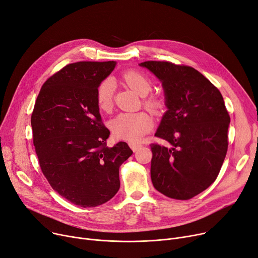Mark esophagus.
<instances>
[{"instance_id": "obj_1", "label": "esophagus", "mask_w": 258, "mask_h": 258, "mask_svg": "<svg viewBox=\"0 0 258 258\" xmlns=\"http://www.w3.org/2000/svg\"><path fill=\"white\" fill-rule=\"evenodd\" d=\"M129 146L133 150V152H135V151H138L142 147L141 144H135V143H129Z\"/></svg>"}]
</instances>
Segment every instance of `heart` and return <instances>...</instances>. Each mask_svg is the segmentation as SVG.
Instances as JSON below:
<instances>
[{"label":"heart","instance_id":"1","mask_svg":"<svg viewBox=\"0 0 258 258\" xmlns=\"http://www.w3.org/2000/svg\"><path fill=\"white\" fill-rule=\"evenodd\" d=\"M122 79L133 92L140 96H147L152 89V82L148 76L142 72L135 70L126 71L122 75ZM114 87V82L110 78L103 80L99 84L96 101L100 110L106 112L111 109ZM144 105L152 112L159 113L163 109L164 103L159 97L151 95L144 99ZM109 128L115 138L136 143L140 142L144 135L153 128V119L145 111L123 112L110 120Z\"/></svg>","mask_w":258,"mask_h":258}]
</instances>
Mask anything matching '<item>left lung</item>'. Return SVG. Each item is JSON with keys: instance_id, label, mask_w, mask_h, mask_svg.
Wrapping results in <instances>:
<instances>
[{"instance_id": "left-lung-1", "label": "left lung", "mask_w": 258, "mask_h": 258, "mask_svg": "<svg viewBox=\"0 0 258 258\" xmlns=\"http://www.w3.org/2000/svg\"><path fill=\"white\" fill-rule=\"evenodd\" d=\"M161 81L168 110L155 136L171 147L151 144V179L164 196L188 200L217 179L228 149L230 116L220 90L191 67L145 61Z\"/></svg>"}]
</instances>
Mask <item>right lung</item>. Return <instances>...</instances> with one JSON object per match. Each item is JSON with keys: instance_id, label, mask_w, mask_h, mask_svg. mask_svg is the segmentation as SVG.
Here are the masks:
<instances>
[{"instance_id": "right-lung-1", "label": "right lung", "mask_w": 258, "mask_h": 258, "mask_svg": "<svg viewBox=\"0 0 258 258\" xmlns=\"http://www.w3.org/2000/svg\"><path fill=\"white\" fill-rule=\"evenodd\" d=\"M115 61L67 64L43 83L31 115L42 174L71 203L84 208L109 201L119 188L118 169L131 155L127 143L108 147L109 130L96 101Z\"/></svg>"}]
</instances>
